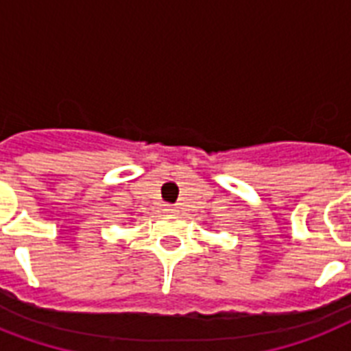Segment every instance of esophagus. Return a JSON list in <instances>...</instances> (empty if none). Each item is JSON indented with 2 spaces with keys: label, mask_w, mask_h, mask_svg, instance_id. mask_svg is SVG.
Masks as SVG:
<instances>
[{
  "label": "esophagus",
  "mask_w": 351,
  "mask_h": 351,
  "mask_svg": "<svg viewBox=\"0 0 351 351\" xmlns=\"http://www.w3.org/2000/svg\"><path fill=\"white\" fill-rule=\"evenodd\" d=\"M164 211H165V213H176V211H178V209H176L175 206H165Z\"/></svg>",
  "instance_id": "1"
}]
</instances>
